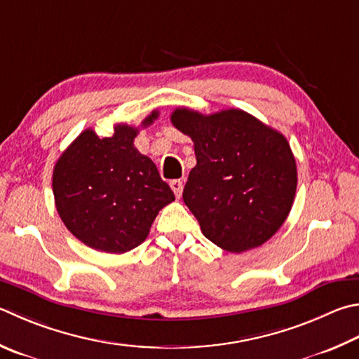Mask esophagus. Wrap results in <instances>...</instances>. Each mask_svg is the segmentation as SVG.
Returning <instances> with one entry per match:
<instances>
[{
  "label": "esophagus",
  "mask_w": 359,
  "mask_h": 359,
  "mask_svg": "<svg viewBox=\"0 0 359 359\" xmlns=\"http://www.w3.org/2000/svg\"><path fill=\"white\" fill-rule=\"evenodd\" d=\"M169 185H171L175 198H180L182 190H184V184H182V180H171V182H169Z\"/></svg>",
  "instance_id": "34e87169"
}]
</instances>
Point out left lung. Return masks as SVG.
<instances>
[{
	"label": "left lung",
	"mask_w": 359,
	"mask_h": 359,
	"mask_svg": "<svg viewBox=\"0 0 359 359\" xmlns=\"http://www.w3.org/2000/svg\"><path fill=\"white\" fill-rule=\"evenodd\" d=\"M171 122L194 142L196 166L184 202L202 233L231 252L275 236L297 191V163L285 136L233 108L208 116L177 108Z\"/></svg>",
	"instance_id": "1"
}]
</instances>
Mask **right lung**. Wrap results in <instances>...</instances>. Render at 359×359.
Listing matches in <instances>:
<instances>
[{
	"label": "right lung",
	"mask_w": 359,
	"mask_h": 359,
	"mask_svg": "<svg viewBox=\"0 0 359 359\" xmlns=\"http://www.w3.org/2000/svg\"><path fill=\"white\" fill-rule=\"evenodd\" d=\"M152 111L142 126L157 119ZM138 128L117 123L114 135L99 138L84 130L53 169V194L62 223L89 248L121 254L141 245L155 217L172 202L155 163L133 141Z\"/></svg>",
	"instance_id": "add662e5"
}]
</instances>
